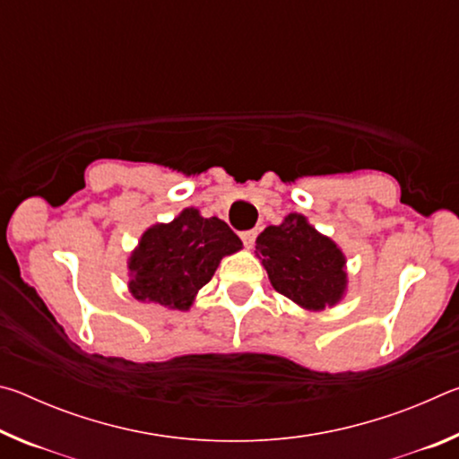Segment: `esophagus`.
Instances as JSON below:
<instances>
[{"label": "esophagus", "instance_id": "34e87169", "mask_svg": "<svg viewBox=\"0 0 459 459\" xmlns=\"http://www.w3.org/2000/svg\"><path fill=\"white\" fill-rule=\"evenodd\" d=\"M240 238H243L245 247L251 248V247L255 245V238H257V230H245V232H240Z\"/></svg>", "mask_w": 459, "mask_h": 459}]
</instances>
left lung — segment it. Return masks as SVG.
Instances as JSON below:
<instances>
[{
    "mask_svg": "<svg viewBox=\"0 0 459 459\" xmlns=\"http://www.w3.org/2000/svg\"><path fill=\"white\" fill-rule=\"evenodd\" d=\"M257 251L275 291L295 304L322 309L344 293V255L301 214H290L279 227L263 230Z\"/></svg>",
    "mask_w": 459,
    "mask_h": 459,
    "instance_id": "obj_1",
    "label": "left lung"
}]
</instances>
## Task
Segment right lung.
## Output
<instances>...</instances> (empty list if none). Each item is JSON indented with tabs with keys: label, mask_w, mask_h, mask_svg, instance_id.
<instances>
[{
	"label": "right lung",
	"mask_w": 459,
	"mask_h": 459,
	"mask_svg": "<svg viewBox=\"0 0 459 459\" xmlns=\"http://www.w3.org/2000/svg\"><path fill=\"white\" fill-rule=\"evenodd\" d=\"M240 238L221 219H202L186 208L174 222L155 224L131 255V293L137 299L188 309L214 275L219 261L240 248Z\"/></svg>",
	"instance_id": "1"
}]
</instances>
